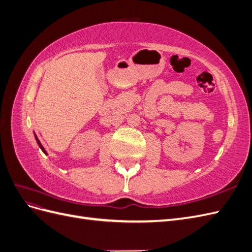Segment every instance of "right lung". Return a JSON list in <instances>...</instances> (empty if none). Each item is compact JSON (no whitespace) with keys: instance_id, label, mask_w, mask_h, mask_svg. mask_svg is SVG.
<instances>
[{"instance_id":"1","label":"right lung","mask_w":252,"mask_h":252,"mask_svg":"<svg viewBox=\"0 0 252 252\" xmlns=\"http://www.w3.org/2000/svg\"><path fill=\"white\" fill-rule=\"evenodd\" d=\"M34 138H35V141H36V143H37V145H39V147L42 149V151L44 152V154L45 155H47V152H46V150H45V148L43 147V145L41 144V142H40V140L39 139H37V136L35 135V133H34Z\"/></svg>"}]
</instances>
